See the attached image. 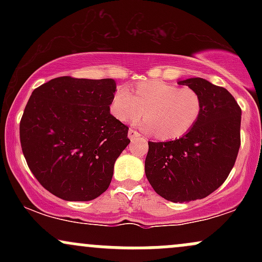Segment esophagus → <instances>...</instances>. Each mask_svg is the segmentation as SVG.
<instances>
[{"label":"esophagus","instance_id":"obj_1","mask_svg":"<svg viewBox=\"0 0 262 262\" xmlns=\"http://www.w3.org/2000/svg\"><path fill=\"white\" fill-rule=\"evenodd\" d=\"M128 137H129V139H130V140H134V139H137L138 137H140V134L138 133L135 129L130 128V129H129V132H128Z\"/></svg>","mask_w":262,"mask_h":262}]
</instances>
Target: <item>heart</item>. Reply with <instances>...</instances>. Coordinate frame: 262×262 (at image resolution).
<instances>
[{
  "label": "heart",
  "mask_w": 262,
  "mask_h": 262,
  "mask_svg": "<svg viewBox=\"0 0 262 262\" xmlns=\"http://www.w3.org/2000/svg\"><path fill=\"white\" fill-rule=\"evenodd\" d=\"M203 110V101L196 90L180 89L164 81L140 82L133 95L127 86H119L111 102V112L121 122L140 123L143 130L155 133L159 139H176L196 125Z\"/></svg>",
  "instance_id": "obj_1"
}]
</instances>
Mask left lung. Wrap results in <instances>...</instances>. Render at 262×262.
<instances>
[{
  "label": "left lung",
  "mask_w": 262,
  "mask_h": 262,
  "mask_svg": "<svg viewBox=\"0 0 262 262\" xmlns=\"http://www.w3.org/2000/svg\"><path fill=\"white\" fill-rule=\"evenodd\" d=\"M200 93L203 110L187 134L149 141L145 175L154 191L171 202L202 200L222 186L240 148L242 110L224 87L201 77L179 81Z\"/></svg>",
  "instance_id": "8db88e82"
}]
</instances>
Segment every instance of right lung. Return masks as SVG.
<instances>
[{
  "label": "right lung",
  "instance_id": "add662e5",
  "mask_svg": "<svg viewBox=\"0 0 262 262\" xmlns=\"http://www.w3.org/2000/svg\"><path fill=\"white\" fill-rule=\"evenodd\" d=\"M112 79L61 76L32 92L19 123L22 151L39 183L65 201H91L110 186L117 158L130 143L110 113Z\"/></svg>",
  "mask_w": 262,
  "mask_h": 262
}]
</instances>
